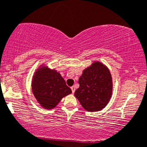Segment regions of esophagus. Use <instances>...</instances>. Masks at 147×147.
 I'll list each match as a JSON object with an SVG mask.
<instances>
[{
	"mask_svg": "<svg viewBox=\"0 0 147 147\" xmlns=\"http://www.w3.org/2000/svg\"><path fill=\"white\" fill-rule=\"evenodd\" d=\"M71 91H72V93L74 94V92H75V90H76V87L74 86H72L71 87Z\"/></svg>",
	"mask_w": 147,
	"mask_h": 147,
	"instance_id": "34e87169",
	"label": "esophagus"
}]
</instances>
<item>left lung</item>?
<instances>
[{"label": "left lung", "instance_id": "obj_1", "mask_svg": "<svg viewBox=\"0 0 147 147\" xmlns=\"http://www.w3.org/2000/svg\"><path fill=\"white\" fill-rule=\"evenodd\" d=\"M79 88L74 95L87 111H98L105 108L110 99L113 82L109 69L96 62L82 72L78 80Z\"/></svg>", "mask_w": 147, "mask_h": 147}]
</instances>
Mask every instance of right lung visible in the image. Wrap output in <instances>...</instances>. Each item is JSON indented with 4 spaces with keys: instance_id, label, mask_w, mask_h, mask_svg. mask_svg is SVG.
<instances>
[{
    "instance_id": "1",
    "label": "right lung",
    "mask_w": 147,
    "mask_h": 147,
    "mask_svg": "<svg viewBox=\"0 0 147 147\" xmlns=\"http://www.w3.org/2000/svg\"><path fill=\"white\" fill-rule=\"evenodd\" d=\"M32 89L36 99L46 109L53 108L64 96L71 93L60 74L45 67L36 71Z\"/></svg>"
}]
</instances>
